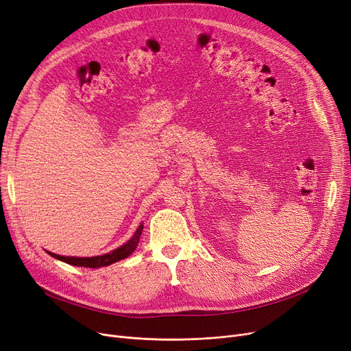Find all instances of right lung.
Wrapping results in <instances>:
<instances>
[{
    "instance_id": "add662e5",
    "label": "right lung",
    "mask_w": 351,
    "mask_h": 351,
    "mask_svg": "<svg viewBox=\"0 0 351 351\" xmlns=\"http://www.w3.org/2000/svg\"><path fill=\"white\" fill-rule=\"evenodd\" d=\"M141 231H143V224L138 226V228L136 230L134 236L130 239L125 244H123L121 247L115 249L107 254H102V256H94V257H72V256H60V254H55V253H50L47 252L51 257L58 258V261H62L64 263L68 265H72V266H81V267H102V266H110L115 262L119 261H123V258L128 257L130 254H132L137 244H138V240H140V236H141Z\"/></svg>"
}]
</instances>
